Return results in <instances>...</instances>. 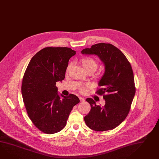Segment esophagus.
Returning <instances> with one entry per match:
<instances>
[{
  "label": "esophagus",
  "instance_id": "1",
  "mask_svg": "<svg viewBox=\"0 0 159 159\" xmlns=\"http://www.w3.org/2000/svg\"><path fill=\"white\" fill-rule=\"evenodd\" d=\"M79 99H80V102H84V101H85L84 98H82V97H79Z\"/></svg>",
  "mask_w": 159,
  "mask_h": 159
}]
</instances>
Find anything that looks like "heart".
Segmentation results:
<instances>
[{
	"mask_svg": "<svg viewBox=\"0 0 159 159\" xmlns=\"http://www.w3.org/2000/svg\"><path fill=\"white\" fill-rule=\"evenodd\" d=\"M80 62L85 70L89 72L90 71L94 72L95 71L98 66V63L97 61L92 57H83L80 60ZM71 66V63H70L66 67V71L68 72L70 70ZM90 85L89 84H80L79 89L81 93H85L86 89L89 87Z\"/></svg>",
	"mask_w": 159,
	"mask_h": 159,
	"instance_id": "1",
	"label": "heart"
}]
</instances>
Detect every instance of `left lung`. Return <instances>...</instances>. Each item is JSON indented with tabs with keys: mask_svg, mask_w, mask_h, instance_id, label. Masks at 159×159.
Segmentation results:
<instances>
[{
	"mask_svg": "<svg viewBox=\"0 0 159 159\" xmlns=\"http://www.w3.org/2000/svg\"><path fill=\"white\" fill-rule=\"evenodd\" d=\"M82 54H96L104 63L105 74L99 82L96 93L103 95L105 105H97L92 98L85 101L91 110L84 116L85 124L92 130H112L128 116L136 93L132 66L125 54L111 43H99L81 51Z\"/></svg>",
	"mask_w": 159,
	"mask_h": 159,
	"instance_id": "1",
	"label": "left lung"
}]
</instances>
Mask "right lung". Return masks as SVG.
<instances>
[{"label": "right lung", "mask_w": 159, "mask_h": 159, "mask_svg": "<svg viewBox=\"0 0 159 159\" xmlns=\"http://www.w3.org/2000/svg\"><path fill=\"white\" fill-rule=\"evenodd\" d=\"M75 54L70 48L46 47L32 57L23 75L25 107L33 124L44 133L62 130L73 107L80 102L74 94L59 96L56 85L64 79L69 60Z\"/></svg>", "instance_id": "obj_1"}]
</instances>
